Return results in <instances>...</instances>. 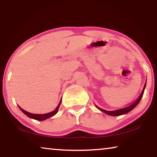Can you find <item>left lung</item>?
I'll use <instances>...</instances> for the list:
<instances>
[{
	"label": "left lung",
	"instance_id": "left-lung-1",
	"mask_svg": "<svg viewBox=\"0 0 157 157\" xmlns=\"http://www.w3.org/2000/svg\"><path fill=\"white\" fill-rule=\"evenodd\" d=\"M145 86H146V83L145 84V85H144L143 89V91H142V92H141L140 96H139L138 98H137V100L135 102H134V103H133L130 105L126 107V108L118 109V110H110V111H108V110H103V109H101V108H100L98 106H96L97 108L99 109V110H101L102 112H103L104 113H106V114H109V115H112V116H119V115H121V114L128 113V112H130L131 110H132L133 109L135 108V107L139 103V102L140 101L142 97H143V96L144 91H145Z\"/></svg>",
	"mask_w": 157,
	"mask_h": 157
}]
</instances>
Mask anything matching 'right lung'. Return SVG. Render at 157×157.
Listing matches in <instances>:
<instances>
[{"mask_svg":"<svg viewBox=\"0 0 157 157\" xmlns=\"http://www.w3.org/2000/svg\"><path fill=\"white\" fill-rule=\"evenodd\" d=\"M61 101L59 102V105L58 106L56 107V108L55 109V110H53L52 112H51V113H46V114H32V113H29V112H27L26 110H23V109L21 108L20 107H19V108H20V110L23 112V113L26 114V116H28L30 118H32L33 119H36V120H38V121H43V120H44V119H46L47 118H49L55 115V114L57 113V112H58V110H59V106H60L61 105Z\"/></svg>","mask_w":157,"mask_h":157,"instance_id":"right-lung-1","label":"right lung"}]
</instances>
